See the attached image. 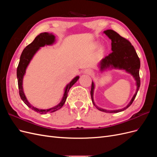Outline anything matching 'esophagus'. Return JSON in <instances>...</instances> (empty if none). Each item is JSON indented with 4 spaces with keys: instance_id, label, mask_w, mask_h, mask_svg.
<instances>
[{
    "instance_id": "34e87169",
    "label": "esophagus",
    "mask_w": 157,
    "mask_h": 157,
    "mask_svg": "<svg viewBox=\"0 0 157 157\" xmlns=\"http://www.w3.org/2000/svg\"><path fill=\"white\" fill-rule=\"evenodd\" d=\"M84 74L89 75H92V73H93V71H92V70H91V69H86V70H85V71H84Z\"/></svg>"
}]
</instances>
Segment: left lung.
<instances>
[{
	"label": "left lung",
	"mask_w": 157,
	"mask_h": 157,
	"mask_svg": "<svg viewBox=\"0 0 157 157\" xmlns=\"http://www.w3.org/2000/svg\"><path fill=\"white\" fill-rule=\"evenodd\" d=\"M103 33H105L109 39L111 40V50L113 52L109 56H106L105 58H103L101 60L99 63V70L101 72L107 69H112L125 71L126 73L130 74L134 77L136 81V91L130 103L128 104L126 107L120 109H117V110H106V109L99 107L96 105V103H94V91L95 88V84L93 81L92 82L90 94H91V98L94 105L98 110L109 113H118L124 111L125 109L132 105L140 89V78L139 71L140 68V60L134 46L132 45V44L128 40L122 37L117 32L111 29L104 31Z\"/></svg>",
	"instance_id": "1"
}]
</instances>
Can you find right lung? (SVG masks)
Wrapping results in <instances>:
<instances>
[{"label": "right lung", "instance_id": "obj_1", "mask_svg": "<svg viewBox=\"0 0 157 157\" xmlns=\"http://www.w3.org/2000/svg\"><path fill=\"white\" fill-rule=\"evenodd\" d=\"M56 42V37L52 34V33H42L39 34L31 44L27 46L24 50H23L22 53L20 56V62H19L17 68V82H18V88H19V92H20V96L23 101L25 104L35 111L40 114H46L47 113H53L58 109H61L63 107V104L65 103L66 99L67 98V94L69 92V89L72 87L73 85L77 81L79 78V76L75 77L71 81L65 86L64 89V94L63 96L61 99V101L58 104V105L46 109H38L34 106H33L29 102L27 99V98L23 92V77L25 75L26 69L28 67V65L30 63L31 59H33V56L36 53L38 50H39L40 47H43L47 45H52Z\"/></svg>", "mask_w": 157, "mask_h": 157}]
</instances>
